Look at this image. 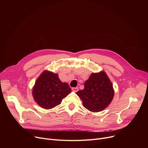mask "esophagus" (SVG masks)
<instances>
[{"instance_id":"1","label":"esophagus","mask_w":148,"mask_h":148,"mask_svg":"<svg viewBox=\"0 0 148 148\" xmlns=\"http://www.w3.org/2000/svg\"><path fill=\"white\" fill-rule=\"evenodd\" d=\"M72 90L74 92H77L79 90V88H72Z\"/></svg>"}]
</instances>
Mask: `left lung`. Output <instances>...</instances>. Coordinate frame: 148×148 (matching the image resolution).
Wrapping results in <instances>:
<instances>
[{"label": "left lung", "mask_w": 148, "mask_h": 148, "mask_svg": "<svg viewBox=\"0 0 148 148\" xmlns=\"http://www.w3.org/2000/svg\"><path fill=\"white\" fill-rule=\"evenodd\" d=\"M84 107L90 112L103 110L113 99V85L104 72L93 73L84 83L83 90L77 92Z\"/></svg>", "instance_id": "8db88e82"}]
</instances>
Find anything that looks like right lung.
I'll list each match as a JSON object with an SVG mask.
<instances>
[{"label":"right lung","mask_w":148,"mask_h":148,"mask_svg":"<svg viewBox=\"0 0 148 148\" xmlns=\"http://www.w3.org/2000/svg\"><path fill=\"white\" fill-rule=\"evenodd\" d=\"M71 91L68 84L62 83L57 74L45 71L35 82L32 94L38 105L49 109L59 105Z\"/></svg>","instance_id":"obj_1"}]
</instances>
